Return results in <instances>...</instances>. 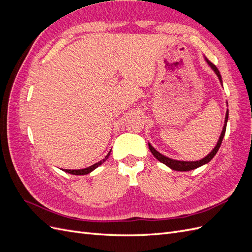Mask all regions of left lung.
<instances>
[{
    "label": "left lung",
    "instance_id": "1",
    "mask_svg": "<svg viewBox=\"0 0 252 252\" xmlns=\"http://www.w3.org/2000/svg\"><path fill=\"white\" fill-rule=\"evenodd\" d=\"M206 62L208 63V65L211 67V69L216 72V74L218 75V78L220 82V84H223V81H222V77H220V73L219 71L218 68L216 67V65H213L211 62H209V61L205 58ZM227 121H228V110L226 112V117H225V124H224V127H223V130L222 132H220V139L216 145V147L213 148L211 150L210 154H208V156H206L204 158L202 159H199V161H192V162H188V161H178V159H173V158H170L168 157H166L162 154H159V152L158 150H156L154 147L151 146V144L148 143V146H149V149L151 151V154L154 155L155 158H157L159 162H162L163 164H165L166 166H168L169 168H171L172 170H177V171H189V170H192V169H195L197 168V167H201L205 164L209 163L211 159L213 158V157H215L217 155V152L219 151V148L220 147V144H222V141H223V138L225 135V132H226V126H227Z\"/></svg>",
    "mask_w": 252,
    "mask_h": 252
}]
</instances>
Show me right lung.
<instances>
[{
    "instance_id": "obj_1",
    "label": "right lung",
    "mask_w": 252,
    "mask_h": 252,
    "mask_svg": "<svg viewBox=\"0 0 252 252\" xmlns=\"http://www.w3.org/2000/svg\"><path fill=\"white\" fill-rule=\"evenodd\" d=\"M110 152H111V150L108 152V155L106 156L102 161H100V162H97V163H95V164H94V165H91V166H89V167H87V168H84V169H65L64 171L65 172H68V173H70V174H74V175H84V174H88V173H90L91 171H94L95 168H97L98 166L100 165H102L106 159L108 158V157H109V155H110Z\"/></svg>"
}]
</instances>
